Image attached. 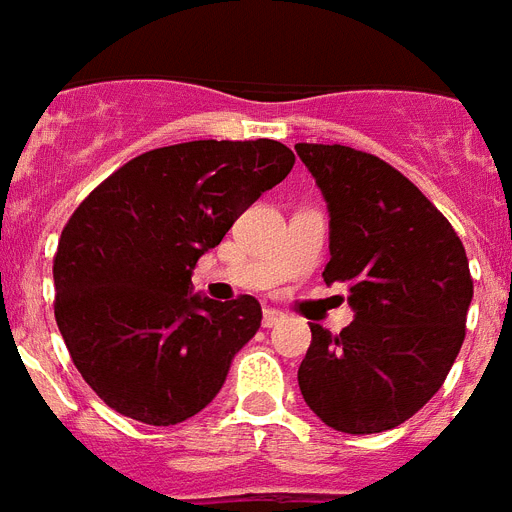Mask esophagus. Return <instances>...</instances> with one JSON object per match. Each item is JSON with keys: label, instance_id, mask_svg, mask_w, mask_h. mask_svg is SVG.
I'll return each instance as SVG.
<instances>
[{"label": "esophagus", "instance_id": "esophagus-1", "mask_svg": "<svg viewBox=\"0 0 512 512\" xmlns=\"http://www.w3.org/2000/svg\"><path fill=\"white\" fill-rule=\"evenodd\" d=\"M283 320V312L281 309H273V307H268L263 312V328H276L278 322Z\"/></svg>", "mask_w": 512, "mask_h": 512}]
</instances>
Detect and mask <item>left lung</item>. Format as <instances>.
<instances>
[{"instance_id": "8db88e82", "label": "left lung", "mask_w": 512, "mask_h": 512, "mask_svg": "<svg viewBox=\"0 0 512 512\" xmlns=\"http://www.w3.org/2000/svg\"><path fill=\"white\" fill-rule=\"evenodd\" d=\"M330 216L328 286L346 283L354 322H312L304 401L346 435L385 432L440 390L466 338L474 296L461 239L390 163L346 145L296 143Z\"/></svg>"}]
</instances>
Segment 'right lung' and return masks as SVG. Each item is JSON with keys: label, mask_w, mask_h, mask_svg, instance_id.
Instances as JSON below:
<instances>
[{"label": "right lung", "mask_w": 512, "mask_h": 512, "mask_svg": "<svg viewBox=\"0 0 512 512\" xmlns=\"http://www.w3.org/2000/svg\"><path fill=\"white\" fill-rule=\"evenodd\" d=\"M291 166L276 140H192L132 158L72 213L54 315L106 406L171 427L216 398L263 309L255 296L192 294V270Z\"/></svg>", "instance_id": "1"}]
</instances>
